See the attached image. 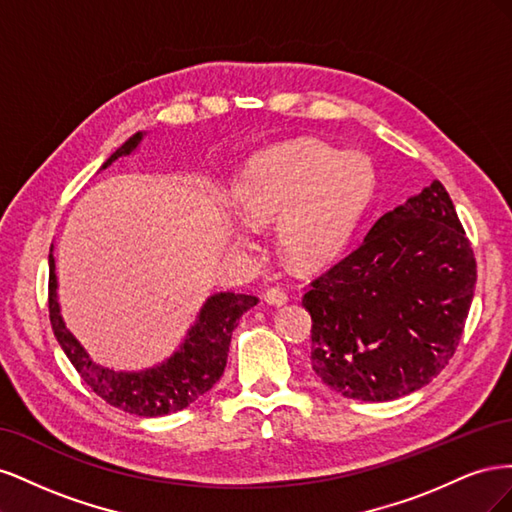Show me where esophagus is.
Returning <instances> with one entry per match:
<instances>
[{
  "label": "esophagus",
  "mask_w": 512,
  "mask_h": 512,
  "mask_svg": "<svg viewBox=\"0 0 512 512\" xmlns=\"http://www.w3.org/2000/svg\"><path fill=\"white\" fill-rule=\"evenodd\" d=\"M265 301H267L269 305H284V303L288 301V294H286V290L280 288V286H271V288H267V292H265Z\"/></svg>",
  "instance_id": "esophagus-1"
}]
</instances>
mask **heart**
I'll return each instance as SVG.
<instances>
[{"label": "heart", "mask_w": 512, "mask_h": 512, "mask_svg": "<svg viewBox=\"0 0 512 512\" xmlns=\"http://www.w3.org/2000/svg\"><path fill=\"white\" fill-rule=\"evenodd\" d=\"M376 188L378 170L367 153L301 138L247 162L232 183V203L254 226L280 222L286 252L312 267L344 250Z\"/></svg>", "instance_id": "obj_1"}]
</instances>
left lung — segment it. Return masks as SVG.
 I'll return each instance as SVG.
<instances>
[{"mask_svg":"<svg viewBox=\"0 0 512 512\" xmlns=\"http://www.w3.org/2000/svg\"><path fill=\"white\" fill-rule=\"evenodd\" d=\"M474 284L472 245L436 179L305 292L318 378L363 401L418 391L453 359Z\"/></svg>","mask_w":512,"mask_h":512,"instance_id":"left-lung-1","label":"left lung"}]
</instances>
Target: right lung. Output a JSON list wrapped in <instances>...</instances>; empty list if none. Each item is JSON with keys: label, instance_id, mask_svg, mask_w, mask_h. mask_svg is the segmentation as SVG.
<instances>
[{"label": "right lung", "instance_id": "obj_1", "mask_svg": "<svg viewBox=\"0 0 512 512\" xmlns=\"http://www.w3.org/2000/svg\"><path fill=\"white\" fill-rule=\"evenodd\" d=\"M143 136L145 132L130 136L102 164V168L111 166L121 156H130L143 141ZM256 303L258 297L254 294H213L205 301L183 344L170 359L143 371H115L91 361L79 339L66 329L57 303V275L51 245L49 318L57 342L91 391L102 397L106 404L136 416H164L179 412L194 404L198 397H203L224 374L230 337L237 327V320Z\"/></svg>", "mask_w": 512, "mask_h": 512}]
</instances>
